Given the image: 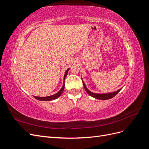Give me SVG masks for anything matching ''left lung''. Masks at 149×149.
<instances>
[{
  "label": "left lung",
  "mask_w": 149,
  "mask_h": 149,
  "mask_svg": "<svg viewBox=\"0 0 149 149\" xmlns=\"http://www.w3.org/2000/svg\"><path fill=\"white\" fill-rule=\"evenodd\" d=\"M83 86H84V89L86 90V91L88 93V94L89 95H90L91 96L96 98V99H98V100H109V99H111L112 97H114L117 94H118L120 90H118V91L113 92V93H107V94H96V93H93L92 92H91L90 91L87 89V88L86 87V85L84 84V83L83 81Z\"/></svg>",
  "instance_id": "1"
}]
</instances>
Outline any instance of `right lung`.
<instances>
[{
	"label": "right lung",
	"instance_id": "obj_1",
	"mask_svg": "<svg viewBox=\"0 0 149 149\" xmlns=\"http://www.w3.org/2000/svg\"><path fill=\"white\" fill-rule=\"evenodd\" d=\"M68 70H69V69H68V70L66 71V72H65V76H64V79H65V78L66 77L67 74H68ZM64 88H65V84H64V83H63V86H62L61 89L60 90V91H58L56 94H53V95H52V96H47V97H38V96H34V97L36 99V100H40V101H47L54 100H55V99L58 98V97H60V96L61 95V94L63 93V91H64Z\"/></svg>",
	"mask_w": 149,
	"mask_h": 149
}]
</instances>
